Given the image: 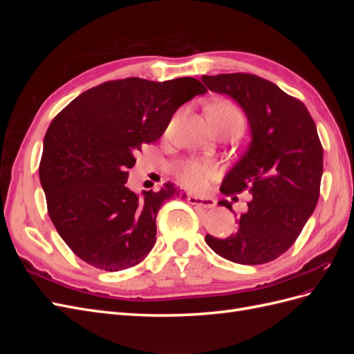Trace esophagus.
Listing matches in <instances>:
<instances>
[{
  "mask_svg": "<svg viewBox=\"0 0 354 354\" xmlns=\"http://www.w3.org/2000/svg\"><path fill=\"white\" fill-rule=\"evenodd\" d=\"M187 201L192 203V205H198V207H202V208H214V207H216V199H212V198L190 195L187 198Z\"/></svg>",
  "mask_w": 354,
  "mask_h": 354,
  "instance_id": "obj_1",
  "label": "esophagus"
}]
</instances>
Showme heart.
<instances>
[{
  "mask_svg": "<svg viewBox=\"0 0 354 354\" xmlns=\"http://www.w3.org/2000/svg\"><path fill=\"white\" fill-rule=\"evenodd\" d=\"M212 111H226L238 113L230 104H220ZM176 121L177 118L173 122ZM214 173H216V165L209 162V160H187V162L178 168L177 176L181 183H185L186 186L192 189H202L208 185V181L214 176Z\"/></svg>",
  "mask_w": 354,
  "mask_h": 354,
  "instance_id": "heart-1",
  "label": "heart"
}]
</instances>
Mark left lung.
Here are the masks:
<instances>
[{"mask_svg":"<svg viewBox=\"0 0 354 354\" xmlns=\"http://www.w3.org/2000/svg\"><path fill=\"white\" fill-rule=\"evenodd\" d=\"M211 91L227 94L243 109L251 142L220 187L252 199L226 239L207 234L205 242L223 259L264 264L291 248L312 216L324 173V149L316 124L303 102L252 73L203 75ZM227 207L229 201H220Z\"/></svg>","mask_w":354,"mask_h":354,"instance_id":"obj_1","label":"left lung"}]
</instances>
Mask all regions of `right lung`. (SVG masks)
Segmentation results:
<instances>
[{"mask_svg":"<svg viewBox=\"0 0 354 354\" xmlns=\"http://www.w3.org/2000/svg\"><path fill=\"white\" fill-rule=\"evenodd\" d=\"M203 93L202 82L190 77L108 81L80 94L53 120L39 180L53 224L81 260L118 272L151 252L158 211L178 192L168 181L140 198L125 186L127 169L143 145L164 134L180 106Z\"/></svg>","mask_w":354,"mask_h":354,"instance_id":"add662e5","label":"right lung"}]
</instances>
